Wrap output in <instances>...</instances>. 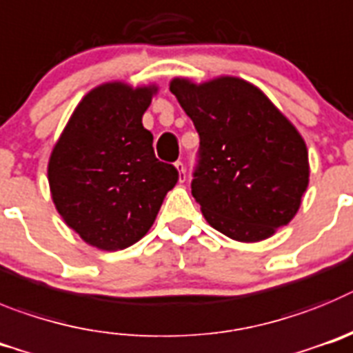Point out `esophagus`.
Masks as SVG:
<instances>
[{
	"label": "esophagus",
	"mask_w": 353,
	"mask_h": 353,
	"mask_svg": "<svg viewBox=\"0 0 353 353\" xmlns=\"http://www.w3.org/2000/svg\"><path fill=\"white\" fill-rule=\"evenodd\" d=\"M174 167H176L177 172H179V181L183 183L184 177H186V169H184V163L183 161H176V163H174Z\"/></svg>",
	"instance_id": "obj_1"
}]
</instances>
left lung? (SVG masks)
Listing matches in <instances>:
<instances>
[{
	"mask_svg": "<svg viewBox=\"0 0 353 353\" xmlns=\"http://www.w3.org/2000/svg\"><path fill=\"white\" fill-rule=\"evenodd\" d=\"M195 125L200 160L192 195L205 221L239 243H259L292 221L310 183L307 148L252 82L220 75L170 81Z\"/></svg>",
	"mask_w": 353,
	"mask_h": 353,
	"instance_id": "1",
	"label": "left lung"
}]
</instances>
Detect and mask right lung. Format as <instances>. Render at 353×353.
I'll return each mask as SVG.
<instances>
[{"label": "right lung", "instance_id": "add662e5", "mask_svg": "<svg viewBox=\"0 0 353 353\" xmlns=\"http://www.w3.org/2000/svg\"><path fill=\"white\" fill-rule=\"evenodd\" d=\"M157 84L103 82L85 94L54 144L47 165L52 202L90 246L117 252L153 227L176 167L157 160L142 126Z\"/></svg>", "mask_w": 353, "mask_h": 353}]
</instances>
